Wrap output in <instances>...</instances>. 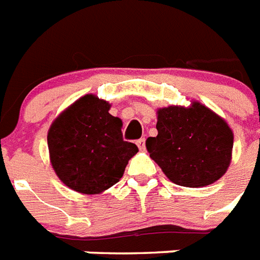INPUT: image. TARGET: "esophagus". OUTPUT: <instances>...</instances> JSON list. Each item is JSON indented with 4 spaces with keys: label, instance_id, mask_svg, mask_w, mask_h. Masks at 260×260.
Listing matches in <instances>:
<instances>
[{
    "label": "esophagus",
    "instance_id": "esophagus-1",
    "mask_svg": "<svg viewBox=\"0 0 260 260\" xmlns=\"http://www.w3.org/2000/svg\"><path fill=\"white\" fill-rule=\"evenodd\" d=\"M146 140H145V138H141V140H138L137 141V146H138V149H140V150H145V147H146Z\"/></svg>",
    "mask_w": 260,
    "mask_h": 260
}]
</instances>
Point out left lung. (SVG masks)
<instances>
[{"label":"left lung","instance_id":"1","mask_svg":"<svg viewBox=\"0 0 260 260\" xmlns=\"http://www.w3.org/2000/svg\"><path fill=\"white\" fill-rule=\"evenodd\" d=\"M157 137L146 141L151 159L170 181L200 188L217 181L231 162L234 134L225 120L199 102L158 110Z\"/></svg>","mask_w":260,"mask_h":260}]
</instances>
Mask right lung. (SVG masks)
<instances>
[{"label":"right lung","instance_id":"obj_1","mask_svg":"<svg viewBox=\"0 0 260 260\" xmlns=\"http://www.w3.org/2000/svg\"><path fill=\"white\" fill-rule=\"evenodd\" d=\"M110 105L84 95L52 123L48 132L51 162L59 178L84 194L101 193L119 181L138 151L122 136V120Z\"/></svg>","mask_w":260,"mask_h":260}]
</instances>
